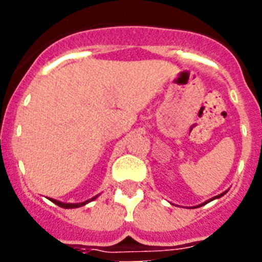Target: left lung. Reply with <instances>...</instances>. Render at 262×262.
<instances>
[{
    "label": "left lung",
    "mask_w": 262,
    "mask_h": 262,
    "mask_svg": "<svg viewBox=\"0 0 262 262\" xmlns=\"http://www.w3.org/2000/svg\"><path fill=\"white\" fill-rule=\"evenodd\" d=\"M227 191H228V190L223 191V193H222V194H219V195L214 196V198H211V200H209V201H206V202L201 203V205H198V206H193V207H190V209H196V207H201V206H203V205H206V203H209V202H211V201H214V200H217V198H221V196H223V195H224V194H226V193H227Z\"/></svg>",
    "instance_id": "8db88e82"
}]
</instances>
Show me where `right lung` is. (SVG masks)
<instances>
[{
    "label": "right lung",
    "mask_w": 262,
    "mask_h": 262,
    "mask_svg": "<svg viewBox=\"0 0 262 262\" xmlns=\"http://www.w3.org/2000/svg\"><path fill=\"white\" fill-rule=\"evenodd\" d=\"M98 195H99V194H98ZM98 195L93 196V198H90V200L85 201V202H80V203H66V202H60V201L53 200V198H50V201H51V202L55 203V205H57V206H60V207H62V209H77V207H81V206H85V205H86V203H89V202H92V201H94Z\"/></svg>",
    "instance_id": "add662e5"
}]
</instances>
